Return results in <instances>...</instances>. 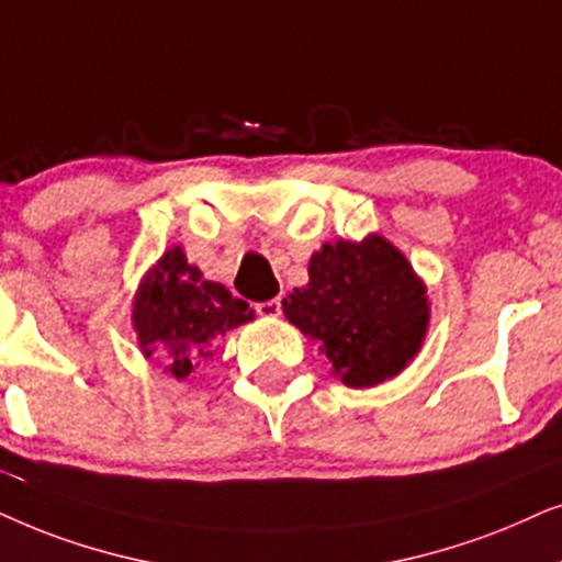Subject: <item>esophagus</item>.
<instances>
[{
  "mask_svg": "<svg viewBox=\"0 0 562 562\" xmlns=\"http://www.w3.org/2000/svg\"><path fill=\"white\" fill-rule=\"evenodd\" d=\"M257 313H259V316H265V318H274V316H280V313H282V303H280V297H272V301L257 303Z\"/></svg>",
  "mask_w": 562,
  "mask_h": 562,
  "instance_id": "obj_1",
  "label": "esophagus"
}]
</instances>
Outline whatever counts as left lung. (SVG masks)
Instances as JSON below:
<instances>
[{
    "label": "left lung",
    "mask_w": 562,
    "mask_h": 562,
    "mask_svg": "<svg viewBox=\"0 0 562 562\" xmlns=\"http://www.w3.org/2000/svg\"><path fill=\"white\" fill-rule=\"evenodd\" d=\"M282 313L318 341L331 375L375 387L414 362L429 331L426 285L398 246L380 234L324 244L311 254L308 285L282 297Z\"/></svg>",
    "instance_id": "obj_1"
}]
</instances>
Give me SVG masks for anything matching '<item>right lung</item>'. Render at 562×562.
Segmentation results:
<instances>
[{
    "label": "right lung",
    "instance_id": "1",
    "mask_svg": "<svg viewBox=\"0 0 562 562\" xmlns=\"http://www.w3.org/2000/svg\"><path fill=\"white\" fill-rule=\"evenodd\" d=\"M131 321L140 355L184 380L200 359L213 357V341L254 321V311L226 285L205 280L182 246H171L140 277Z\"/></svg>",
    "mask_w": 562,
    "mask_h": 562
}]
</instances>
